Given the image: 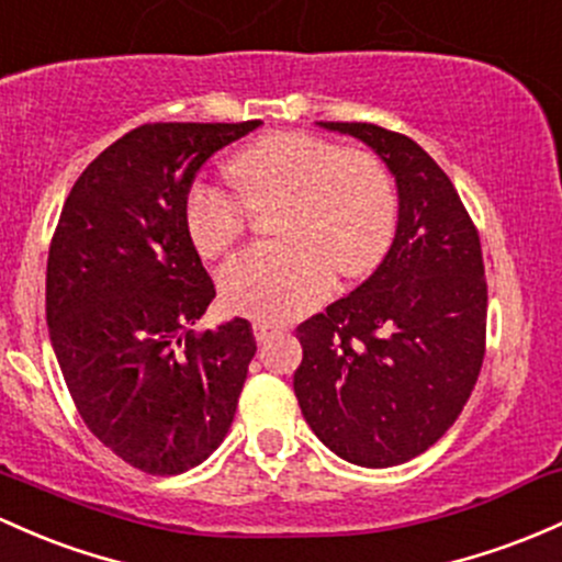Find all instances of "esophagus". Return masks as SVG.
Listing matches in <instances>:
<instances>
[{
	"mask_svg": "<svg viewBox=\"0 0 562 562\" xmlns=\"http://www.w3.org/2000/svg\"><path fill=\"white\" fill-rule=\"evenodd\" d=\"M282 325L280 323H271V319H256L252 323V333H256V341H267V338L280 333Z\"/></svg>",
	"mask_w": 562,
	"mask_h": 562,
	"instance_id": "34e87169",
	"label": "esophagus"
}]
</instances>
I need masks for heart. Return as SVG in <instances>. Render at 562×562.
Wrapping results in <instances>:
<instances>
[{"instance_id":"obj_1","label":"heart","mask_w":562,"mask_h":562,"mask_svg":"<svg viewBox=\"0 0 562 562\" xmlns=\"http://www.w3.org/2000/svg\"><path fill=\"white\" fill-rule=\"evenodd\" d=\"M239 191L194 181L183 224L202 256L226 252L248 232L252 213L280 205L274 232L221 271V295L239 314L285 319L323 304L336 269L362 277L379 267L397 224V191L379 154L344 149L319 135L271 133L229 159Z\"/></svg>"}]
</instances>
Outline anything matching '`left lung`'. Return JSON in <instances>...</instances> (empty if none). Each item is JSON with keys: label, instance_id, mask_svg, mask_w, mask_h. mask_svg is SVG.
<instances>
[{"label": "left lung", "instance_id": "left-lung-1", "mask_svg": "<svg viewBox=\"0 0 562 562\" xmlns=\"http://www.w3.org/2000/svg\"><path fill=\"white\" fill-rule=\"evenodd\" d=\"M375 149L394 172L397 234L347 299L301 323L293 390L314 435L351 464H403L435 446L477 384L488 282L474 221L440 165L408 135L319 122Z\"/></svg>", "mask_w": 562, "mask_h": 562}]
</instances>
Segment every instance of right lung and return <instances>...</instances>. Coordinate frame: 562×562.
Listing matches in <instances>:
<instances>
[{
    "label": "right lung",
    "instance_id": "add662e5",
    "mask_svg": "<svg viewBox=\"0 0 562 562\" xmlns=\"http://www.w3.org/2000/svg\"><path fill=\"white\" fill-rule=\"evenodd\" d=\"M261 125L149 122L77 178L47 256V328L79 416L149 474L202 464L224 442L256 355L248 319L191 325L215 299L183 224L196 170Z\"/></svg>",
    "mask_w": 562,
    "mask_h": 562
}]
</instances>
